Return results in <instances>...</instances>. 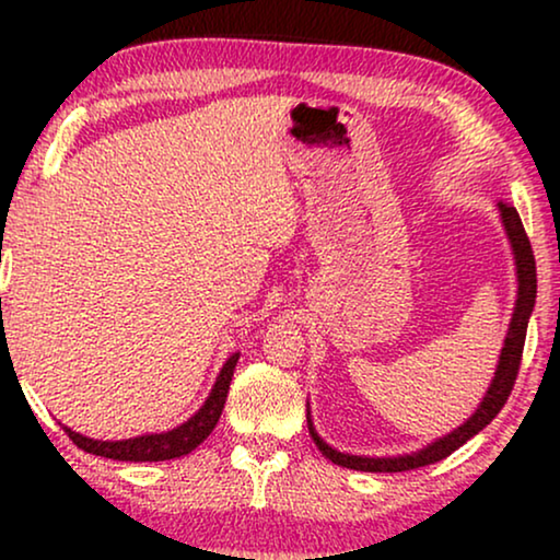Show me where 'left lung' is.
<instances>
[{"instance_id":"8db88e82","label":"left lung","mask_w":560,"mask_h":560,"mask_svg":"<svg viewBox=\"0 0 560 560\" xmlns=\"http://www.w3.org/2000/svg\"><path fill=\"white\" fill-rule=\"evenodd\" d=\"M500 213H502V224L508 229V236L512 242V252H515V262H517V303H515V313H512L510 320V331L508 339H504L502 354H500V364H497L494 380L489 385L485 400L477 408V412L466 420L462 428H456L454 433L443 435L431 446H425L423 451L410 456H389V458H370V456H349L341 454L328 446V443L320 439L316 433V428L311 423L308 416V431L311 439L316 443L320 454H324L328 462L347 466V469H357V471H377V474H395V471H410L418 469V466H428L441 462L454 454L458 446H464L471 435H477L481 428H487L492 423V418L504 408L508 397L515 387L517 372H520V362H523V347H525V334H527V318H530L533 305H535V293H538V278H535V257H533V247L530 240H527L523 221H520L517 209L512 206L500 203Z\"/></svg>"}]
</instances>
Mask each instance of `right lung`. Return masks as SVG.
I'll use <instances>...</instances> for the list:
<instances>
[{
    "mask_svg": "<svg viewBox=\"0 0 560 560\" xmlns=\"http://www.w3.org/2000/svg\"><path fill=\"white\" fill-rule=\"evenodd\" d=\"M236 359H240V354L229 357V362L219 374L217 385L211 389L209 400L203 402V408L198 410L188 423L173 428V431L140 435V439H127V441H94L71 431V428H66L68 439H71L79 448L86 451V454L106 456V458H114V462H167V458L186 456L198 446V443L209 439V433L217 428L221 410H224V402H226L229 382L234 377Z\"/></svg>",
    "mask_w": 560,
    "mask_h": 560,
    "instance_id": "1",
    "label": "right lung"
}]
</instances>
